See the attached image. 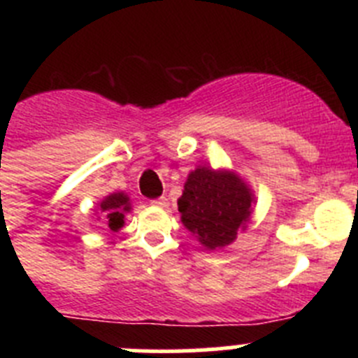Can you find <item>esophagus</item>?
Instances as JSON below:
<instances>
[{
    "label": "esophagus",
    "instance_id": "1",
    "mask_svg": "<svg viewBox=\"0 0 358 358\" xmlns=\"http://www.w3.org/2000/svg\"><path fill=\"white\" fill-rule=\"evenodd\" d=\"M152 204H154V206L164 208L166 204H169V201H166V197H159V199H154V201H152Z\"/></svg>",
    "mask_w": 358,
    "mask_h": 358
}]
</instances>
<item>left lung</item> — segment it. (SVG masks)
I'll use <instances>...</instances> for the list:
<instances>
[{"label":"left lung","mask_w":358,"mask_h":358,"mask_svg":"<svg viewBox=\"0 0 358 358\" xmlns=\"http://www.w3.org/2000/svg\"><path fill=\"white\" fill-rule=\"evenodd\" d=\"M251 189L238 176L201 166L188 176L177 206L182 224L208 249L224 248L251 215Z\"/></svg>","instance_id":"1"}]
</instances>
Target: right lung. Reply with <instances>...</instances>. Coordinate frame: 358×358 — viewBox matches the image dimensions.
<instances>
[{
    "label": "right lung",
    "instance_id": "1",
    "mask_svg": "<svg viewBox=\"0 0 358 358\" xmlns=\"http://www.w3.org/2000/svg\"><path fill=\"white\" fill-rule=\"evenodd\" d=\"M102 211H106V218L109 220V227L113 231H118L123 226V213L131 210L129 206V197L125 194H113L106 197L100 204Z\"/></svg>",
    "mask_w": 358,
    "mask_h": 358
}]
</instances>
